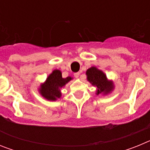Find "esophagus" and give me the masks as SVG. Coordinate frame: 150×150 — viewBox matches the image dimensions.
I'll list each match as a JSON object with an SVG mask.
<instances>
[{"mask_svg":"<svg viewBox=\"0 0 150 150\" xmlns=\"http://www.w3.org/2000/svg\"><path fill=\"white\" fill-rule=\"evenodd\" d=\"M74 76H75V77L78 78V77H79V75H80V73H79V72L75 73V74H74Z\"/></svg>","mask_w":150,"mask_h":150,"instance_id":"34e87169","label":"esophagus"}]
</instances>
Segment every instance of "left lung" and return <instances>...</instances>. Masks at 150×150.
<instances>
[{
    "label": "left lung",
    "mask_w": 150,
    "mask_h": 150,
    "mask_svg": "<svg viewBox=\"0 0 150 150\" xmlns=\"http://www.w3.org/2000/svg\"><path fill=\"white\" fill-rule=\"evenodd\" d=\"M86 75L88 81L98 88L97 90V95H99L102 92L107 94L113 89V85L112 82L107 81L105 74L96 67H92L88 69L86 71Z\"/></svg>",
    "instance_id": "8db88e82"
}]
</instances>
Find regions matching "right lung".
Listing matches in <instances>:
<instances>
[{
  "mask_svg": "<svg viewBox=\"0 0 150 150\" xmlns=\"http://www.w3.org/2000/svg\"><path fill=\"white\" fill-rule=\"evenodd\" d=\"M71 79H72V78L70 76L65 79L62 78L61 71L59 70H55L46 79L44 84L41 86L40 92L42 96L47 100H55L57 98H59L62 95L60 88Z\"/></svg>",
  "mask_w": 150,
  "mask_h": 150,
  "instance_id": "1",
  "label": "right lung"
}]
</instances>
